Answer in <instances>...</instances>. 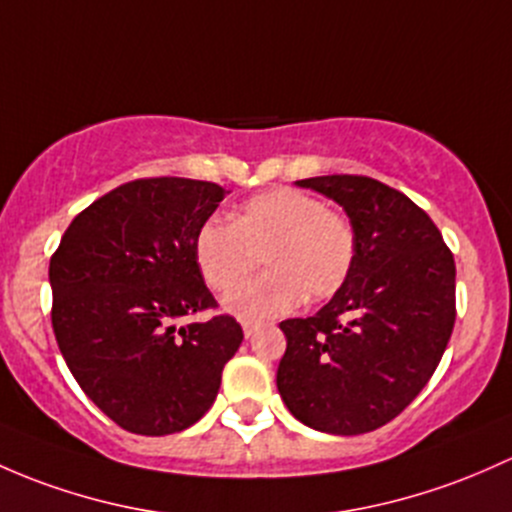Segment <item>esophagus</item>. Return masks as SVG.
I'll list each match as a JSON object with an SVG mask.
<instances>
[{
	"mask_svg": "<svg viewBox=\"0 0 512 512\" xmlns=\"http://www.w3.org/2000/svg\"><path fill=\"white\" fill-rule=\"evenodd\" d=\"M257 328H260V324H252V321H245V324H242V331H245V336H247V338L255 336Z\"/></svg>",
	"mask_w": 512,
	"mask_h": 512,
	"instance_id": "34e87169",
	"label": "esophagus"
}]
</instances>
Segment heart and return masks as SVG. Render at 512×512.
I'll return each mask as SVG.
<instances>
[{
    "label": "heart",
    "mask_w": 512,
    "mask_h": 512,
    "mask_svg": "<svg viewBox=\"0 0 512 512\" xmlns=\"http://www.w3.org/2000/svg\"><path fill=\"white\" fill-rule=\"evenodd\" d=\"M358 238L351 218L297 188H272L247 198L233 225L213 218L196 235V262L218 294L265 262L267 272L230 294L225 306L240 319H272L301 301H324L346 287Z\"/></svg>",
    "instance_id": "1"
}]
</instances>
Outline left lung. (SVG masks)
<instances>
[{
  "instance_id": "1",
  "label": "left lung",
  "mask_w": 512,
  "mask_h": 512,
  "mask_svg": "<svg viewBox=\"0 0 512 512\" xmlns=\"http://www.w3.org/2000/svg\"><path fill=\"white\" fill-rule=\"evenodd\" d=\"M341 203L358 238L346 287L321 311L279 328L277 387L289 412L326 434L373 432L437 370L456 321V265L417 203L358 174L301 179Z\"/></svg>"
}]
</instances>
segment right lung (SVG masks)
I'll use <instances>...</instances> for the list:
<instances>
[{"instance_id": "right-lung-1", "label": "right lung", "mask_w": 512, "mask_h": 512, "mask_svg": "<svg viewBox=\"0 0 512 512\" xmlns=\"http://www.w3.org/2000/svg\"><path fill=\"white\" fill-rule=\"evenodd\" d=\"M225 188L134 179L80 211L51 255V324L85 395L122 429L164 437L211 410L242 328L203 282L196 235ZM213 310L203 325L175 328Z\"/></svg>"}]
</instances>
